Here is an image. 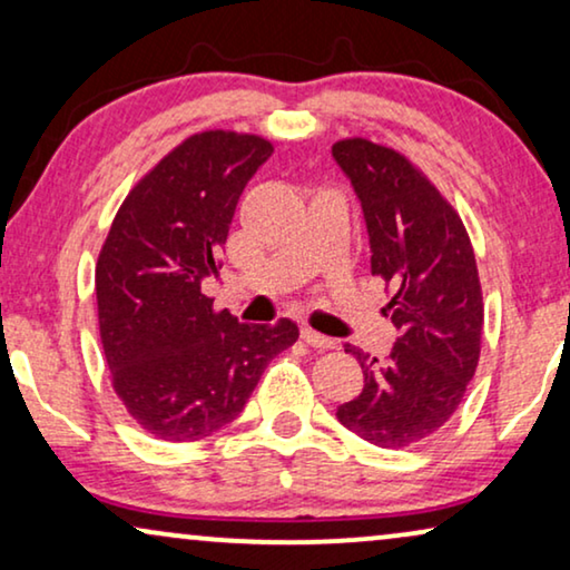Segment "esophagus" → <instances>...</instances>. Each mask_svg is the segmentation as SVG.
<instances>
[{
	"label": "esophagus",
	"instance_id": "1",
	"mask_svg": "<svg viewBox=\"0 0 570 570\" xmlns=\"http://www.w3.org/2000/svg\"><path fill=\"white\" fill-rule=\"evenodd\" d=\"M301 340L306 342V345L318 347V350H330V347L337 345V342H334L332 337H324V334H318L316 330H311V326H303V330H301Z\"/></svg>",
	"mask_w": 570,
	"mask_h": 570
}]
</instances>
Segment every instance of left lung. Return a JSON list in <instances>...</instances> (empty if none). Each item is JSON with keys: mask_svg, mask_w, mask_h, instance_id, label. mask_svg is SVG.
Here are the masks:
<instances>
[{"mask_svg": "<svg viewBox=\"0 0 570 570\" xmlns=\"http://www.w3.org/2000/svg\"><path fill=\"white\" fill-rule=\"evenodd\" d=\"M332 155L361 199L371 272L392 285L386 311L400 330L386 361L347 345L365 384L337 417L373 446H415L449 423L478 368V262L462 217L402 153L353 137Z\"/></svg>", "mask_w": 570, "mask_h": 570, "instance_id": "1", "label": "left lung"}]
</instances>
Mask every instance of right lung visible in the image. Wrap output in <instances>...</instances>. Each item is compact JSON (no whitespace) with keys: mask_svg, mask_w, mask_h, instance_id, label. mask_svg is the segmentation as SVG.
Here are the masks:
<instances>
[{"mask_svg":"<svg viewBox=\"0 0 570 570\" xmlns=\"http://www.w3.org/2000/svg\"><path fill=\"white\" fill-rule=\"evenodd\" d=\"M272 142L209 129L184 139L121 202L96 264L100 342L114 392L160 441H199L233 423L272 357L298 340L291 318L238 324L215 311L233 213Z\"/></svg>","mask_w":570,"mask_h":570,"instance_id":"right-lung-1","label":"right lung"}]
</instances>
